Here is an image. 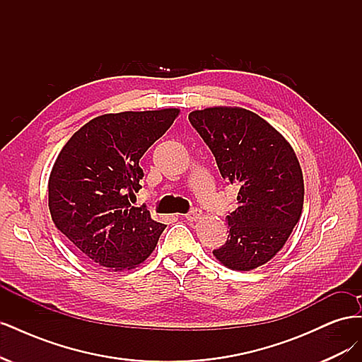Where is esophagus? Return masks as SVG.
<instances>
[{
    "label": "esophagus",
    "instance_id": "obj_1",
    "mask_svg": "<svg viewBox=\"0 0 362 362\" xmlns=\"http://www.w3.org/2000/svg\"><path fill=\"white\" fill-rule=\"evenodd\" d=\"M201 217H202V211L198 210V208H194V210H192L189 214H185V218H187L189 222H198Z\"/></svg>",
    "mask_w": 362,
    "mask_h": 362
}]
</instances>
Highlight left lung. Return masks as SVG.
Here are the masks:
<instances>
[{
    "label": "left lung",
    "mask_w": 362,
    "mask_h": 362,
    "mask_svg": "<svg viewBox=\"0 0 362 362\" xmlns=\"http://www.w3.org/2000/svg\"><path fill=\"white\" fill-rule=\"evenodd\" d=\"M222 178L237 185L238 206L226 216V243L213 250L238 272L266 264L284 247L303 208V175L296 152L278 129L242 107H208L189 115Z\"/></svg>",
    "instance_id": "obj_1"
}]
</instances>
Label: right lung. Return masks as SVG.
Here are the masks:
<instances>
[{
    "instance_id": "add662e5",
    "label": "right lung",
    "mask_w": 362,
    "mask_h": 362,
    "mask_svg": "<svg viewBox=\"0 0 362 362\" xmlns=\"http://www.w3.org/2000/svg\"><path fill=\"white\" fill-rule=\"evenodd\" d=\"M178 115L180 108H161L98 116L72 134L54 163L48 180L52 222L76 250L108 272L139 267L166 228L129 199L141 189L140 158Z\"/></svg>"
}]
</instances>
